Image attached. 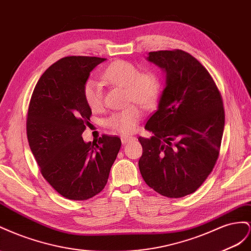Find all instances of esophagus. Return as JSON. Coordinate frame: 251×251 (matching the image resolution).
<instances>
[{"instance_id": "obj_1", "label": "esophagus", "mask_w": 251, "mask_h": 251, "mask_svg": "<svg viewBox=\"0 0 251 251\" xmlns=\"http://www.w3.org/2000/svg\"><path fill=\"white\" fill-rule=\"evenodd\" d=\"M131 140H133V137H128V135H123V137H121V141L123 144H126V143L130 142Z\"/></svg>"}]
</instances>
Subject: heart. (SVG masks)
I'll return each instance as SVG.
<instances>
[{
	"label": "heart",
	"instance_id": "1",
	"mask_svg": "<svg viewBox=\"0 0 251 251\" xmlns=\"http://www.w3.org/2000/svg\"><path fill=\"white\" fill-rule=\"evenodd\" d=\"M103 78L113 85L127 88V98L142 106H149L153 103L159 94L160 83L155 75L141 73L140 68L128 61H117L107 67L103 73ZM83 96L86 104L92 111H97L103 106V89L98 81L89 80L85 83ZM142 118V110L135 105L118 111L107 120V125L111 129L122 134L131 133L137 128Z\"/></svg>",
	"mask_w": 251,
	"mask_h": 251
}]
</instances>
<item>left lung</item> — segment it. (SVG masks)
<instances>
[{
    "instance_id": "1",
    "label": "left lung",
    "mask_w": 251,
    "mask_h": 251,
    "mask_svg": "<svg viewBox=\"0 0 251 251\" xmlns=\"http://www.w3.org/2000/svg\"><path fill=\"white\" fill-rule=\"evenodd\" d=\"M147 60L164 70L165 86L156 111L139 138V161L146 184L167 198L195 192L216 164L223 137V101L213 78L196 58L183 50L149 52Z\"/></svg>"
}]
</instances>
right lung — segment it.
Masks as SVG:
<instances>
[{
	"label": "right lung",
	"instance_id": "add662e5",
	"mask_svg": "<svg viewBox=\"0 0 251 251\" xmlns=\"http://www.w3.org/2000/svg\"><path fill=\"white\" fill-rule=\"evenodd\" d=\"M106 61L66 56L52 64L35 85L27 113V139L42 176L61 196L84 201L101 192L121 148L104 134L98 144L84 142L90 121L83 88L90 73Z\"/></svg>",
	"mask_w": 251,
	"mask_h": 251
}]
</instances>
